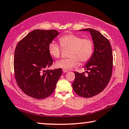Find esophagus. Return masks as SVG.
I'll list each match as a JSON object with an SVG mask.
<instances>
[{"mask_svg":"<svg viewBox=\"0 0 129 129\" xmlns=\"http://www.w3.org/2000/svg\"><path fill=\"white\" fill-rule=\"evenodd\" d=\"M63 72H64V73H67V72H68V70H64V69H63Z\"/></svg>","mask_w":129,"mask_h":129,"instance_id":"esophagus-1","label":"esophagus"}]
</instances>
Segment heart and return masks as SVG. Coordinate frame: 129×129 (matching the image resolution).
Masks as SVG:
<instances>
[{"instance_id":"b5f03b06","label":"heart","mask_w":129,"mask_h":129,"mask_svg":"<svg viewBox=\"0 0 129 129\" xmlns=\"http://www.w3.org/2000/svg\"><path fill=\"white\" fill-rule=\"evenodd\" d=\"M61 46L64 48H71L69 56L70 58L60 60L56 63V66L64 70H69L78 66L79 60L82 63L89 61L93 53V44L89 38H82L75 34H66L59 39ZM49 54L54 58L60 56L61 48L55 41L48 44Z\"/></svg>"}]
</instances>
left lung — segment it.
<instances>
[{
    "mask_svg": "<svg viewBox=\"0 0 129 129\" xmlns=\"http://www.w3.org/2000/svg\"><path fill=\"white\" fill-rule=\"evenodd\" d=\"M91 34L94 50L91 59L84 68L88 73L75 72V79L72 83L76 94L85 98L92 97L101 92L109 82L113 70V53L111 44L99 31L91 28L80 30Z\"/></svg>",
    "mask_w": 129,
    "mask_h": 129,
    "instance_id": "left-lung-1",
    "label": "left lung"
}]
</instances>
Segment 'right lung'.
Masks as SVG:
<instances>
[{"label":"right lung","mask_w":129,"mask_h":129,"mask_svg":"<svg viewBox=\"0 0 129 129\" xmlns=\"http://www.w3.org/2000/svg\"><path fill=\"white\" fill-rule=\"evenodd\" d=\"M58 34L59 32L54 29L34 30L16 47L13 66L16 82L31 97L43 99L49 96L62 73L61 69L45 70L53 62L48 44Z\"/></svg>","instance_id":"1"}]
</instances>
